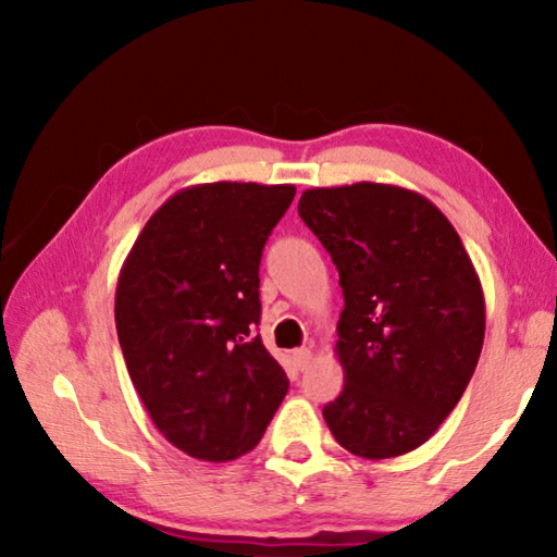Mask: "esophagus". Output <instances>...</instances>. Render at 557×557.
Returning <instances> with one entry per match:
<instances>
[{
    "label": "esophagus",
    "instance_id": "34e87169",
    "mask_svg": "<svg viewBox=\"0 0 557 557\" xmlns=\"http://www.w3.org/2000/svg\"><path fill=\"white\" fill-rule=\"evenodd\" d=\"M292 358H295L297 369H299V371H305L307 366L312 363V351H309V348H297V351L292 354Z\"/></svg>",
    "mask_w": 557,
    "mask_h": 557
}]
</instances>
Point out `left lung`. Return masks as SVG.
Returning <instances> with one entry per match:
<instances>
[{
	"label": "left lung",
	"mask_w": 557,
	"mask_h": 557,
	"mask_svg": "<svg viewBox=\"0 0 557 557\" xmlns=\"http://www.w3.org/2000/svg\"><path fill=\"white\" fill-rule=\"evenodd\" d=\"M299 215L344 289V391L324 405L338 445L388 459L418 449L455 410L484 344L482 282L455 225L410 188H307Z\"/></svg>",
	"instance_id": "8db88e82"
}]
</instances>
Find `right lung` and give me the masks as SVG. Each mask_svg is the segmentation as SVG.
<instances>
[{"mask_svg":"<svg viewBox=\"0 0 557 557\" xmlns=\"http://www.w3.org/2000/svg\"><path fill=\"white\" fill-rule=\"evenodd\" d=\"M292 184L213 182L176 191L122 262L115 324L157 430L188 457L258 445L289 381L256 334L260 258Z\"/></svg>","mask_w":557,"mask_h":557,"instance_id":"add662e5","label":"right lung"}]
</instances>
